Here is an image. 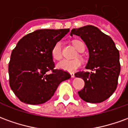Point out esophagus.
<instances>
[{
    "mask_svg": "<svg viewBox=\"0 0 128 128\" xmlns=\"http://www.w3.org/2000/svg\"><path fill=\"white\" fill-rule=\"evenodd\" d=\"M70 76H71V78H74L75 77V74L73 73H70Z\"/></svg>",
    "mask_w": 128,
    "mask_h": 128,
    "instance_id": "34e87169",
    "label": "esophagus"
}]
</instances>
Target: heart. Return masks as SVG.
<instances>
[{
  "instance_id": "obj_1",
  "label": "heart",
  "mask_w": 128,
  "mask_h": 128,
  "mask_svg": "<svg viewBox=\"0 0 128 128\" xmlns=\"http://www.w3.org/2000/svg\"><path fill=\"white\" fill-rule=\"evenodd\" d=\"M73 44L76 47V48L80 52L84 50V45L82 42L78 40H75L73 41ZM51 54L52 58L55 60H60L62 58V48L61 42H58L54 45L52 48ZM80 58L82 59L81 56ZM80 66H81V61L79 59L73 60H64L58 64V67L59 68L68 72H74L78 68H79Z\"/></svg>"
}]
</instances>
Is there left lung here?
Returning <instances> with one entry per match:
<instances>
[{
    "instance_id": "8db88e82",
    "label": "left lung",
    "mask_w": 128,
    "mask_h": 128,
    "mask_svg": "<svg viewBox=\"0 0 128 128\" xmlns=\"http://www.w3.org/2000/svg\"><path fill=\"white\" fill-rule=\"evenodd\" d=\"M73 34L80 36L89 49V58L86 68L93 72L79 71L75 76L84 81L78 94L87 102H102L113 94L118 84L120 65L119 52L110 36L96 27L86 26L73 29Z\"/></svg>"
}]
</instances>
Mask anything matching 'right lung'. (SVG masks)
I'll use <instances>...</instances> for the list:
<instances>
[{"instance_id":"obj_1","label":"right lung","mask_w":128,"mask_h":128,"mask_svg":"<svg viewBox=\"0 0 128 128\" xmlns=\"http://www.w3.org/2000/svg\"><path fill=\"white\" fill-rule=\"evenodd\" d=\"M69 29L38 30L24 36L12 52L9 63V82L20 101L30 104L44 103L70 75L54 69L51 51ZM51 71L50 74L47 73Z\"/></svg>"}]
</instances>
